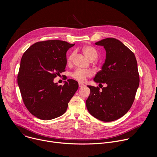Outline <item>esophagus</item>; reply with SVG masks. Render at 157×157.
I'll return each instance as SVG.
<instances>
[{
  "mask_svg": "<svg viewBox=\"0 0 157 157\" xmlns=\"http://www.w3.org/2000/svg\"><path fill=\"white\" fill-rule=\"evenodd\" d=\"M84 86V84L81 82H79V87H83Z\"/></svg>",
  "mask_w": 157,
  "mask_h": 157,
  "instance_id": "obj_1",
  "label": "esophagus"
}]
</instances>
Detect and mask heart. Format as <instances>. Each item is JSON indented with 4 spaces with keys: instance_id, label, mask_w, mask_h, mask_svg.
I'll return each mask as SVG.
<instances>
[{
    "instance_id": "heart-1",
    "label": "heart",
    "mask_w": 157,
    "mask_h": 157,
    "mask_svg": "<svg viewBox=\"0 0 157 157\" xmlns=\"http://www.w3.org/2000/svg\"><path fill=\"white\" fill-rule=\"evenodd\" d=\"M82 52L85 56L89 60H94L98 58V54L96 50L91 46H86L82 48ZM75 55V52L71 53L68 58V63H71L74 58ZM93 75V72L91 70H82V69H77L74 72L71 73V76L76 80L79 82L84 81L87 78L91 77Z\"/></svg>"
}]
</instances>
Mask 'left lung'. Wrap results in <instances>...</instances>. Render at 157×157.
<instances>
[{
    "label": "left lung",
    "instance_id": "left-lung-1",
    "mask_svg": "<svg viewBox=\"0 0 157 157\" xmlns=\"http://www.w3.org/2000/svg\"><path fill=\"white\" fill-rule=\"evenodd\" d=\"M104 47L106 58L94 81L101 87L87 86L90 94L86 107L95 118L103 122L116 121L130 109L139 86L137 62L134 53L121 41L107 38L95 43Z\"/></svg>",
    "mask_w": 157,
    "mask_h": 157
}]
</instances>
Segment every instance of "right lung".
Here are the masks:
<instances>
[{"label":"right lung","mask_w":157,"mask_h":157,"mask_svg":"<svg viewBox=\"0 0 157 157\" xmlns=\"http://www.w3.org/2000/svg\"><path fill=\"white\" fill-rule=\"evenodd\" d=\"M75 44L52 40L34 43L24 53L17 82L24 103L38 119L51 120L62 116L78 89L73 79L63 86L53 82L65 71L66 52Z\"/></svg>","instance_id":"right-lung-1"}]
</instances>
